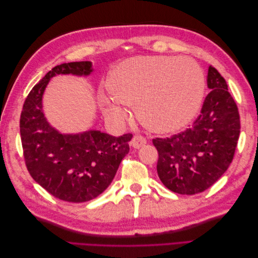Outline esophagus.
Listing matches in <instances>:
<instances>
[{"mask_svg":"<svg viewBox=\"0 0 258 258\" xmlns=\"http://www.w3.org/2000/svg\"><path fill=\"white\" fill-rule=\"evenodd\" d=\"M145 144H146V139L143 136H135L131 142V145L135 148H140Z\"/></svg>","mask_w":258,"mask_h":258,"instance_id":"34e87169","label":"esophagus"}]
</instances>
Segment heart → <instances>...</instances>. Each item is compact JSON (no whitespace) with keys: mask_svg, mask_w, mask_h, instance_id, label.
Segmentation results:
<instances>
[{"mask_svg":"<svg viewBox=\"0 0 258 258\" xmlns=\"http://www.w3.org/2000/svg\"><path fill=\"white\" fill-rule=\"evenodd\" d=\"M106 88L119 103L135 107L139 121L156 134L182 130L196 116L204 96L205 76L188 58L146 56L124 60L107 76ZM103 113L121 121L127 113L102 99Z\"/></svg>","mask_w":258,"mask_h":258,"instance_id":"b5f03b06","label":"heart"}]
</instances>
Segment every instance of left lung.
Wrapping results in <instances>:
<instances>
[{
	"mask_svg": "<svg viewBox=\"0 0 258 258\" xmlns=\"http://www.w3.org/2000/svg\"><path fill=\"white\" fill-rule=\"evenodd\" d=\"M201 113L189 128L170 138H156L157 173L168 189L195 195L212 186L228 169L240 135V116L224 77L209 67Z\"/></svg>",
	"mask_w": 258,
	"mask_h": 258,
	"instance_id": "1",
	"label": "left lung"
}]
</instances>
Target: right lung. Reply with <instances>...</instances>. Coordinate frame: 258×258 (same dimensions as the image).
I'll list each match as a JSON object with an SVG mask.
<instances>
[{
    "label": "right lung",
    "mask_w": 258,
    "mask_h": 258,
    "mask_svg": "<svg viewBox=\"0 0 258 258\" xmlns=\"http://www.w3.org/2000/svg\"><path fill=\"white\" fill-rule=\"evenodd\" d=\"M91 62H69L54 67L29 92L20 115L23 157L30 175L53 197L85 202L102 194L129 153L131 134L113 137L90 130L61 135L46 120L42 110L44 90L57 74L88 75Z\"/></svg>",
    "instance_id": "1"
}]
</instances>
